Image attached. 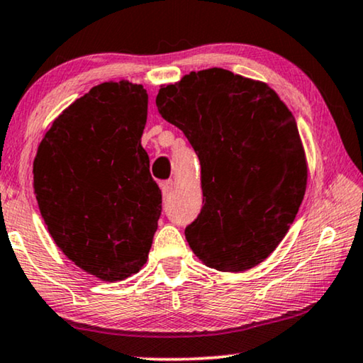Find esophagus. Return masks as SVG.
Wrapping results in <instances>:
<instances>
[{
  "label": "esophagus",
  "instance_id": "obj_1",
  "mask_svg": "<svg viewBox=\"0 0 363 363\" xmlns=\"http://www.w3.org/2000/svg\"><path fill=\"white\" fill-rule=\"evenodd\" d=\"M174 188H175L174 180H167V182L160 183V189H162L164 198H169L170 194H172V191H174Z\"/></svg>",
  "mask_w": 363,
  "mask_h": 363
}]
</instances>
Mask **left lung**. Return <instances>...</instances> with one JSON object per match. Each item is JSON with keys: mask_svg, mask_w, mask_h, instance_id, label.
Listing matches in <instances>:
<instances>
[{"mask_svg": "<svg viewBox=\"0 0 363 363\" xmlns=\"http://www.w3.org/2000/svg\"><path fill=\"white\" fill-rule=\"evenodd\" d=\"M155 104L201 162L204 206L185 228L194 255L224 272L259 264L286 237L305 194L294 115L271 87L220 68L189 72L160 89Z\"/></svg>", "mask_w": 363, "mask_h": 363, "instance_id": "8db88e82", "label": "left lung"}]
</instances>
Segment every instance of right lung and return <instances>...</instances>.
<instances>
[{
	"label": "right lung",
	"mask_w": 363,
	"mask_h": 363,
	"mask_svg": "<svg viewBox=\"0 0 363 363\" xmlns=\"http://www.w3.org/2000/svg\"><path fill=\"white\" fill-rule=\"evenodd\" d=\"M146 120V89L104 82L53 121L33 160L50 235L72 263L104 281L141 269L162 213L141 146Z\"/></svg>",
	"instance_id": "add662e5"
}]
</instances>
